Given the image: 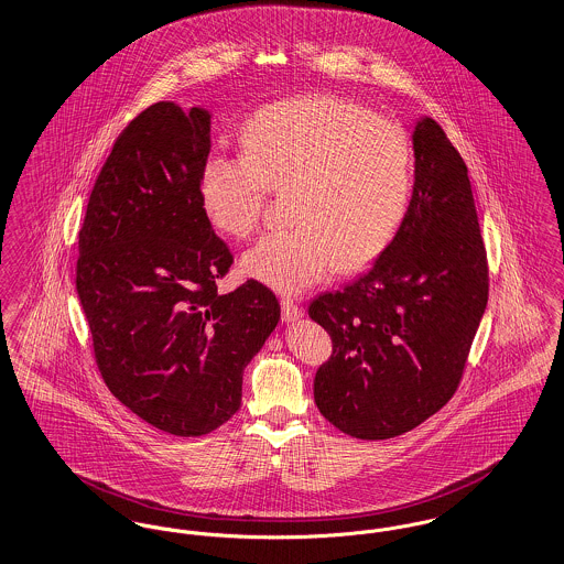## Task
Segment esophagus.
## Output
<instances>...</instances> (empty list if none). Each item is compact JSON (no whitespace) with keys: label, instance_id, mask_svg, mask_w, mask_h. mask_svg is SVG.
<instances>
[{"label":"esophagus","instance_id":"obj_1","mask_svg":"<svg viewBox=\"0 0 564 564\" xmlns=\"http://www.w3.org/2000/svg\"><path fill=\"white\" fill-rule=\"evenodd\" d=\"M281 311H283V322H297L302 317V306L295 302L294 297H283Z\"/></svg>","mask_w":564,"mask_h":564}]
</instances>
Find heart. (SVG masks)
<instances>
[{
    "label": "heart",
    "instance_id": "heart-1",
    "mask_svg": "<svg viewBox=\"0 0 564 564\" xmlns=\"http://www.w3.org/2000/svg\"><path fill=\"white\" fill-rule=\"evenodd\" d=\"M242 156L214 152L200 169V203L215 228L249 237L267 192L288 194L294 226L242 253L245 274L279 292L315 285L370 262L398 235L412 196V150L402 127L334 95L258 109L242 127Z\"/></svg>",
    "mask_w": 564,
    "mask_h": 564
}]
</instances>
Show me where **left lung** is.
<instances>
[{
	"label": "left lung",
	"mask_w": 564,
	"mask_h": 564,
	"mask_svg": "<svg viewBox=\"0 0 564 564\" xmlns=\"http://www.w3.org/2000/svg\"><path fill=\"white\" fill-rule=\"evenodd\" d=\"M414 188L375 264L308 315L332 338L315 403L343 433L387 440L455 395L488 302V264L467 166L442 127L412 133Z\"/></svg>",
	"instance_id": "left-lung-1"
}]
</instances>
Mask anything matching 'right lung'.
<instances>
[{"label": "right lung", "mask_w": 564, "mask_h": 564, "mask_svg": "<svg viewBox=\"0 0 564 564\" xmlns=\"http://www.w3.org/2000/svg\"><path fill=\"white\" fill-rule=\"evenodd\" d=\"M212 113L143 109L116 139L78 237L76 290L109 391L156 430L196 437L239 408L242 370L281 319L256 279L219 294L235 262L200 203Z\"/></svg>", "instance_id": "add662e5"}]
</instances>
